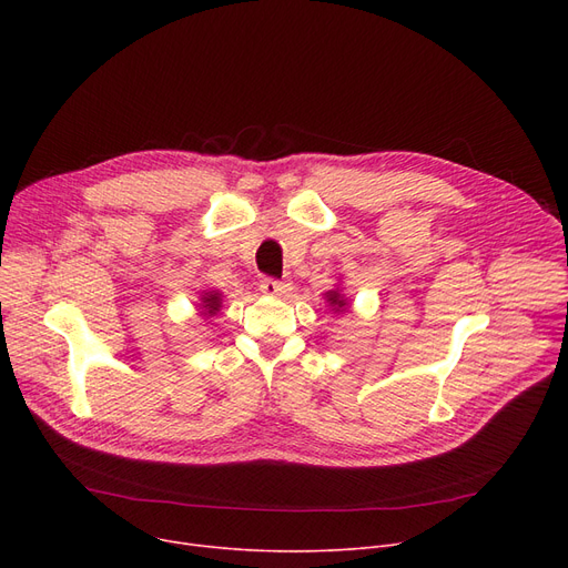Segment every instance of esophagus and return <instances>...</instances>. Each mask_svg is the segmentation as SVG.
I'll return each mask as SVG.
<instances>
[{
    "label": "esophagus",
    "mask_w": 568,
    "mask_h": 568,
    "mask_svg": "<svg viewBox=\"0 0 568 568\" xmlns=\"http://www.w3.org/2000/svg\"><path fill=\"white\" fill-rule=\"evenodd\" d=\"M290 290H292V283H287V281H274V278H264L262 281V285H260V292L264 294V296H287L290 294Z\"/></svg>",
    "instance_id": "esophagus-1"
}]
</instances>
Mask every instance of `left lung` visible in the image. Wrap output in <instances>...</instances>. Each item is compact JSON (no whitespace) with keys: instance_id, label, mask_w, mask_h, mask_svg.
<instances>
[{"instance_id":"obj_1","label":"left lung","mask_w":568,"mask_h":568,"mask_svg":"<svg viewBox=\"0 0 568 568\" xmlns=\"http://www.w3.org/2000/svg\"><path fill=\"white\" fill-rule=\"evenodd\" d=\"M324 302L329 304V308H332L334 313H345V311H347L349 300H347V296L343 294V285H341V281H338V285H336L334 290L324 292Z\"/></svg>"}]
</instances>
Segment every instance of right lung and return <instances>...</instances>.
Listing matches in <instances>:
<instances>
[{"instance_id":"1","label":"right lung","mask_w":568,"mask_h":568,"mask_svg":"<svg viewBox=\"0 0 568 568\" xmlns=\"http://www.w3.org/2000/svg\"><path fill=\"white\" fill-rule=\"evenodd\" d=\"M195 306H197L200 317L212 320L214 315H219V311L223 306V292L221 290H202Z\"/></svg>"}]
</instances>
